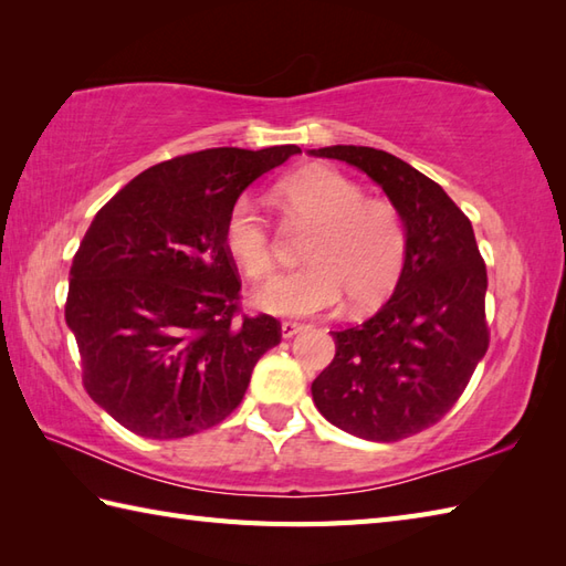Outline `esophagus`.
Masks as SVG:
<instances>
[{
	"label": "esophagus",
	"instance_id": "esophagus-1",
	"mask_svg": "<svg viewBox=\"0 0 566 566\" xmlns=\"http://www.w3.org/2000/svg\"><path fill=\"white\" fill-rule=\"evenodd\" d=\"M306 326L304 323H296V321H284L282 323V338H294L296 333H302Z\"/></svg>",
	"mask_w": 566,
	"mask_h": 566
}]
</instances>
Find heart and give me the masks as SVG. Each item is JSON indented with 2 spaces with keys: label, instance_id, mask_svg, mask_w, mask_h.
<instances>
[{
  "label": "heart",
  "instance_id": "1",
  "mask_svg": "<svg viewBox=\"0 0 566 566\" xmlns=\"http://www.w3.org/2000/svg\"><path fill=\"white\" fill-rule=\"evenodd\" d=\"M286 219L314 228L304 248L306 268L276 276L258 292L274 316H314L350 298L355 308L381 302L406 262V226L387 199L363 197V187L333 167L311 165L276 185ZM223 245L248 280H268L274 252L268 219L250 197L226 213Z\"/></svg>",
  "mask_w": 566,
  "mask_h": 566
}]
</instances>
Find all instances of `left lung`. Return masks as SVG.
I'll use <instances>...</instances> for the list:
<instances>
[{"mask_svg": "<svg viewBox=\"0 0 566 566\" xmlns=\"http://www.w3.org/2000/svg\"><path fill=\"white\" fill-rule=\"evenodd\" d=\"M377 182L406 226V262L391 298L353 328L333 331L335 357L311 384L323 418L350 436L396 442L436 426L489 347L486 264L467 216L444 189L391 153L308 150Z\"/></svg>", "mask_w": 566, "mask_h": 566, "instance_id": "8db88e82", "label": "left lung"}]
</instances>
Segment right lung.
Segmentation results:
<instances>
[{
  "label": "right lung",
  "instance_id": "1",
  "mask_svg": "<svg viewBox=\"0 0 566 566\" xmlns=\"http://www.w3.org/2000/svg\"><path fill=\"white\" fill-rule=\"evenodd\" d=\"M302 153L209 148L148 167L104 203L72 258L67 328L84 389L143 438L221 423L243 401L280 321L238 318L240 282L223 245L231 203Z\"/></svg>",
  "mask_w": 566,
  "mask_h": 566
}]
</instances>
